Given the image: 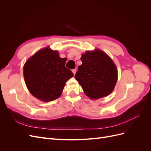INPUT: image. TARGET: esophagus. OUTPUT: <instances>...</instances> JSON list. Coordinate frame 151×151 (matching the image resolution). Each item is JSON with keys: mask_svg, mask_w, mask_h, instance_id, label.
Segmentation results:
<instances>
[{"mask_svg": "<svg viewBox=\"0 0 151 151\" xmlns=\"http://www.w3.org/2000/svg\"><path fill=\"white\" fill-rule=\"evenodd\" d=\"M76 69H73L72 70V72H73V74H74V75H75L76 74Z\"/></svg>", "mask_w": 151, "mask_h": 151, "instance_id": "34e87169", "label": "esophagus"}]
</instances>
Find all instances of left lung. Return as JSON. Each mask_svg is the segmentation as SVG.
I'll return each mask as SVG.
<instances>
[{
  "instance_id": "8db88e82",
  "label": "left lung",
  "mask_w": 151,
  "mask_h": 151,
  "mask_svg": "<svg viewBox=\"0 0 151 151\" xmlns=\"http://www.w3.org/2000/svg\"><path fill=\"white\" fill-rule=\"evenodd\" d=\"M82 65L75 78L86 96L97 99L110 94L116 85L118 71L115 63L101 50L88 51L82 55Z\"/></svg>"
}]
</instances>
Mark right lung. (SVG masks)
Here are the masks:
<instances>
[{"instance_id": "add662e5", "label": "right lung", "mask_w": 151, "mask_h": 151, "mask_svg": "<svg viewBox=\"0 0 151 151\" xmlns=\"http://www.w3.org/2000/svg\"><path fill=\"white\" fill-rule=\"evenodd\" d=\"M66 58L50 48L39 50L26 61L23 74L31 94L43 101H52L60 96L66 82L74 76L65 67Z\"/></svg>"}]
</instances>
